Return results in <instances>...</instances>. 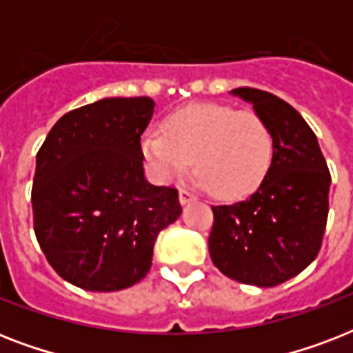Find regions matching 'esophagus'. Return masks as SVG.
I'll use <instances>...</instances> for the list:
<instances>
[{"mask_svg":"<svg viewBox=\"0 0 353 353\" xmlns=\"http://www.w3.org/2000/svg\"><path fill=\"white\" fill-rule=\"evenodd\" d=\"M190 201H196V196H194L192 192L185 190V188H181V190H179V203L187 205L190 203Z\"/></svg>","mask_w":353,"mask_h":353,"instance_id":"obj_1","label":"esophagus"}]
</instances>
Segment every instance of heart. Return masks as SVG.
Returning a JSON list of instances; mask_svg holds the SVG:
<instances>
[{"mask_svg": "<svg viewBox=\"0 0 353 353\" xmlns=\"http://www.w3.org/2000/svg\"><path fill=\"white\" fill-rule=\"evenodd\" d=\"M143 152L155 174L170 179L192 161L198 183L220 199H241L265 181L274 155L271 128L260 115L227 104H196L146 132Z\"/></svg>", "mask_w": 353, "mask_h": 353, "instance_id": "heart-1", "label": "heart"}]
</instances>
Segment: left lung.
I'll list each match as a JSON object with an SVG mask.
<instances>
[{
  "label": "left lung",
  "mask_w": 353,
  "mask_h": 353,
  "mask_svg": "<svg viewBox=\"0 0 353 353\" xmlns=\"http://www.w3.org/2000/svg\"><path fill=\"white\" fill-rule=\"evenodd\" d=\"M274 137L265 181L243 201L212 207L209 252L221 273L241 284L273 288L317 258L328 220L332 176L319 141L295 108L268 91L238 88Z\"/></svg>",
  "instance_id": "8db88e82"
}]
</instances>
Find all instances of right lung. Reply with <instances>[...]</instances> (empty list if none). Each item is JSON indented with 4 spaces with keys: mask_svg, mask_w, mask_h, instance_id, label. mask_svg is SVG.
<instances>
[{
    "mask_svg": "<svg viewBox=\"0 0 353 353\" xmlns=\"http://www.w3.org/2000/svg\"><path fill=\"white\" fill-rule=\"evenodd\" d=\"M154 108L148 97H113L73 110L36 155V240L69 284L119 291L141 282L157 234L181 216L176 188L144 176L141 135Z\"/></svg>",
    "mask_w": 353,
    "mask_h": 353,
    "instance_id": "1",
    "label": "right lung"
}]
</instances>
